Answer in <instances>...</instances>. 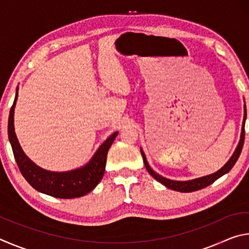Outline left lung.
<instances>
[{"mask_svg": "<svg viewBox=\"0 0 249 249\" xmlns=\"http://www.w3.org/2000/svg\"><path fill=\"white\" fill-rule=\"evenodd\" d=\"M245 121H246V107H245V114H244L241 141H239V142H238L237 148H236L235 153L233 154V156H231V159L226 162V165H224V167H222L220 170L215 172V174L202 177V178H197V179L190 180V181H175V180L166 179V178H163V177L159 176L158 174H156V172L153 169H151V168L148 165V162H147L144 153H142V150H141L142 156V160H144V163H145V167H146L147 171H148L149 174L153 176L156 180L159 181L160 183H162L163 185H166L168 189H171V190H175V191L193 192V191L201 190V189L208 187V185L212 184L214 181H216L218 178H221L223 175L227 174V172H229L231 169V168L234 167L236 161H237L239 155H241V153H242L244 140H245Z\"/></svg>", "mask_w": 249, "mask_h": 249, "instance_id": "left-lung-1", "label": "left lung"}]
</instances>
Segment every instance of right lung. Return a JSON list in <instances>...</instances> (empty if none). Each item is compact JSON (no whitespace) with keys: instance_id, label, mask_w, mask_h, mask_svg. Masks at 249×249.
<instances>
[{"instance_id":"obj_1","label":"right lung","mask_w":249,"mask_h":249,"mask_svg":"<svg viewBox=\"0 0 249 249\" xmlns=\"http://www.w3.org/2000/svg\"><path fill=\"white\" fill-rule=\"evenodd\" d=\"M18 90L14 103L8 116V140L19 171L27 182L37 191L60 199H73L86 196L93 190L103 178L107 151L117 136V132L112 134L96 151L90 162L82 168L68 172H52L41 169L29 160L19 146L14 132V108L18 100Z\"/></svg>"}]
</instances>
